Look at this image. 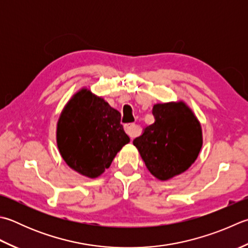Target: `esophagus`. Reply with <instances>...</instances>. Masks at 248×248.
I'll return each instance as SVG.
<instances>
[{
    "instance_id": "34e87169",
    "label": "esophagus",
    "mask_w": 248,
    "mask_h": 248,
    "mask_svg": "<svg viewBox=\"0 0 248 248\" xmlns=\"http://www.w3.org/2000/svg\"><path fill=\"white\" fill-rule=\"evenodd\" d=\"M124 131L130 138H134L139 132V128L135 124H124Z\"/></svg>"
}]
</instances>
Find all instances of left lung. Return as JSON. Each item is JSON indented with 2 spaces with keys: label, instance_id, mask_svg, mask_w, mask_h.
<instances>
[{
  "label": "left lung",
  "instance_id": "1",
  "mask_svg": "<svg viewBox=\"0 0 248 248\" xmlns=\"http://www.w3.org/2000/svg\"><path fill=\"white\" fill-rule=\"evenodd\" d=\"M155 123L133 140L148 171L168 181L190 168L202 147V130L184 102L154 105Z\"/></svg>",
  "mask_w": 248,
  "mask_h": 248
}]
</instances>
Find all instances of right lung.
Wrapping results in <instances>:
<instances>
[{"mask_svg": "<svg viewBox=\"0 0 248 248\" xmlns=\"http://www.w3.org/2000/svg\"><path fill=\"white\" fill-rule=\"evenodd\" d=\"M129 142L119 111L88 89H81L73 96L57 124V145L63 160L90 178L108 169Z\"/></svg>", "mask_w": 248, "mask_h": 248, "instance_id": "add662e5", "label": "right lung"}]
</instances>
